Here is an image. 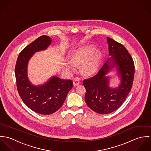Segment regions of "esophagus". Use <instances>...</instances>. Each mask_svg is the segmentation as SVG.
Listing matches in <instances>:
<instances>
[{
  "label": "esophagus",
  "mask_w": 151,
  "mask_h": 151,
  "mask_svg": "<svg viewBox=\"0 0 151 151\" xmlns=\"http://www.w3.org/2000/svg\"><path fill=\"white\" fill-rule=\"evenodd\" d=\"M73 85H74L75 86H78V85H79V83H80V81H79V79L78 78H76V79H75L73 80Z\"/></svg>",
  "instance_id": "obj_1"
}]
</instances>
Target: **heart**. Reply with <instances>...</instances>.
Returning a JSON list of instances; mask_svg holds the SVG:
<instances>
[{
  "label": "heart",
  "instance_id": "b5f03b06",
  "mask_svg": "<svg viewBox=\"0 0 151 151\" xmlns=\"http://www.w3.org/2000/svg\"><path fill=\"white\" fill-rule=\"evenodd\" d=\"M94 48H83L75 52L70 60L65 63L66 67L70 71L74 70L75 64L82 63V70L86 75H91L96 72L100 64L101 55L98 52H95Z\"/></svg>",
  "mask_w": 151,
  "mask_h": 151
}]
</instances>
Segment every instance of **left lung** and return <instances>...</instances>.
<instances>
[{
	"mask_svg": "<svg viewBox=\"0 0 151 151\" xmlns=\"http://www.w3.org/2000/svg\"><path fill=\"white\" fill-rule=\"evenodd\" d=\"M110 59L97 73L83 81L86 88L85 101L93 111L101 114H109L118 109L131 89L135 72L134 63L127 50L120 43L107 37ZM114 67L118 69L121 83L117 88L109 87L106 74Z\"/></svg>",
	"mask_w": 151,
	"mask_h": 151,
	"instance_id": "left-lung-1",
	"label": "left lung"
}]
</instances>
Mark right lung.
<instances>
[{
	"mask_svg": "<svg viewBox=\"0 0 151 151\" xmlns=\"http://www.w3.org/2000/svg\"><path fill=\"white\" fill-rule=\"evenodd\" d=\"M51 42V38L47 35L37 38L20 52L15 66L17 89L23 101L31 110L43 115L51 114L60 108L73 87L72 81L57 76L37 86L29 81L27 70L29 60L35 52L46 50Z\"/></svg>",
	"mask_w": 151,
	"mask_h": 151,
	"instance_id": "obj_1",
	"label": "right lung"
}]
</instances>
